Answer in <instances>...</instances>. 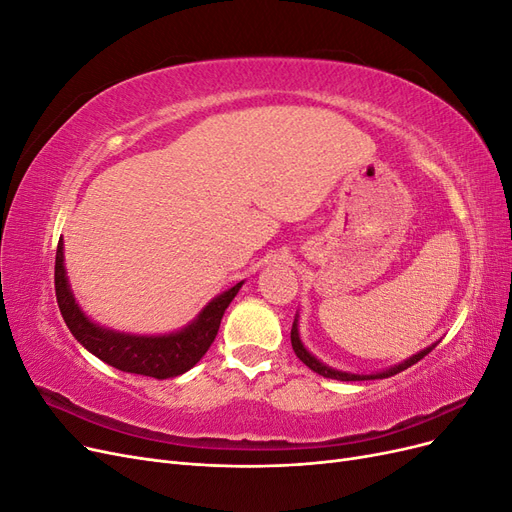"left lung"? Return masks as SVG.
Returning a JSON list of instances; mask_svg holds the SVG:
<instances>
[{
  "label": "left lung",
  "mask_w": 512,
  "mask_h": 512,
  "mask_svg": "<svg viewBox=\"0 0 512 512\" xmlns=\"http://www.w3.org/2000/svg\"><path fill=\"white\" fill-rule=\"evenodd\" d=\"M290 342H292V350H294V354H297L299 359H301L309 369H314L316 374H320V376H324V378L342 380V382H354V380H376V378H389V376H395V374H399V371H404V369H408L410 365H414V363L421 361L423 356H427L433 348H436V344H433V346H429V348L421 350L418 354L410 356V359H406L404 363H399V365H395V367H391V369H386V371H380V374H348V371H337V369H333V367H329V365L320 363L314 354H309V352H307V348L301 344L299 327H297V318H294V322H292Z\"/></svg>",
  "instance_id": "8db88e82"
}]
</instances>
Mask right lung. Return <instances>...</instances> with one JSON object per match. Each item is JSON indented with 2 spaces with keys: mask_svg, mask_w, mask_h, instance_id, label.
<instances>
[{
  "mask_svg": "<svg viewBox=\"0 0 512 512\" xmlns=\"http://www.w3.org/2000/svg\"><path fill=\"white\" fill-rule=\"evenodd\" d=\"M241 286L243 282L222 292L220 297H215L192 324H188V327L177 333L151 337L117 333L111 329L98 327V324L91 322L81 312V307L76 305L64 267V241L59 239L57 243L55 294L59 312L64 316L70 333L79 339L91 354H96L100 361L113 365L115 369L128 371V374H141L149 378L166 380L181 376L188 369H192L213 344L226 307L237 297Z\"/></svg>",
  "mask_w": 512,
  "mask_h": 512,
  "instance_id": "1",
  "label": "right lung"
}]
</instances>
